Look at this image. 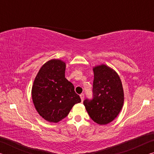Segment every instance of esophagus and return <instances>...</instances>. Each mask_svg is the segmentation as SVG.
Returning a JSON list of instances; mask_svg holds the SVG:
<instances>
[{
	"label": "esophagus",
	"mask_w": 154,
	"mask_h": 154,
	"mask_svg": "<svg viewBox=\"0 0 154 154\" xmlns=\"http://www.w3.org/2000/svg\"><path fill=\"white\" fill-rule=\"evenodd\" d=\"M80 98H81V99H82V101L83 102V99H84V94H80Z\"/></svg>",
	"instance_id": "obj_1"
}]
</instances>
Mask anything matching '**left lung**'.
Returning a JSON list of instances; mask_svg holds the SVG:
<instances>
[{
    "label": "left lung",
    "instance_id": "1",
    "mask_svg": "<svg viewBox=\"0 0 154 154\" xmlns=\"http://www.w3.org/2000/svg\"><path fill=\"white\" fill-rule=\"evenodd\" d=\"M93 99L83 101L92 120L99 125L110 123L124 105V94L120 77L111 67L100 64L93 67Z\"/></svg>",
    "mask_w": 154,
    "mask_h": 154
}]
</instances>
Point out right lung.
Returning <instances> with one entry per match:
<instances>
[{
    "instance_id": "1",
    "label": "right lung",
    "mask_w": 154,
    "mask_h": 154,
    "mask_svg": "<svg viewBox=\"0 0 154 154\" xmlns=\"http://www.w3.org/2000/svg\"><path fill=\"white\" fill-rule=\"evenodd\" d=\"M66 63L52 59L38 71L32 88V98L38 114L49 122L58 123L81 102L74 85L65 78Z\"/></svg>"
}]
</instances>
